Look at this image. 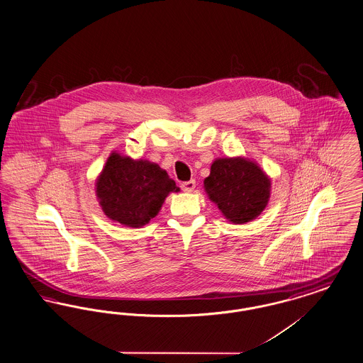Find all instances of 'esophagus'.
Returning <instances> with one entry per match:
<instances>
[{
  "instance_id": "esophagus-1",
  "label": "esophagus",
  "mask_w": 363,
  "mask_h": 363,
  "mask_svg": "<svg viewBox=\"0 0 363 363\" xmlns=\"http://www.w3.org/2000/svg\"><path fill=\"white\" fill-rule=\"evenodd\" d=\"M181 188H182V190L184 191H186V193H191L193 190H194V188H196V181H188V182H184L182 185H181Z\"/></svg>"
}]
</instances>
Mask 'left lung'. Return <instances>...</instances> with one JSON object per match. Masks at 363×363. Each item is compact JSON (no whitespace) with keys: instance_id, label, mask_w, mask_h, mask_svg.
Masks as SVG:
<instances>
[{"instance_id":"1","label":"left lung","mask_w":363,"mask_h":363,"mask_svg":"<svg viewBox=\"0 0 363 363\" xmlns=\"http://www.w3.org/2000/svg\"><path fill=\"white\" fill-rule=\"evenodd\" d=\"M203 189L230 223L246 224L264 211L272 179L255 160L218 158L211 164V174L203 179Z\"/></svg>"}]
</instances>
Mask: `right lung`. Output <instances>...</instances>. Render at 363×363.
<instances>
[{"label": "right lung", "mask_w": 363, "mask_h": 363, "mask_svg": "<svg viewBox=\"0 0 363 363\" xmlns=\"http://www.w3.org/2000/svg\"><path fill=\"white\" fill-rule=\"evenodd\" d=\"M179 191L157 163L113 151L96 179L102 212L125 227L140 228L160 213L170 193Z\"/></svg>", "instance_id": "obj_1"}]
</instances>
